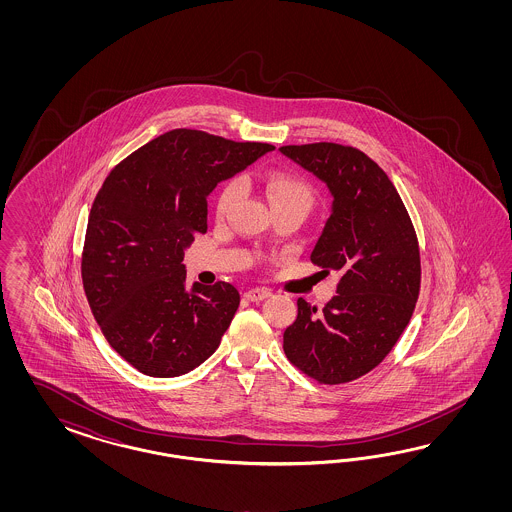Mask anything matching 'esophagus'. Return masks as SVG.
<instances>
[{"instance_id":"obj_1","label":"esophagus","mask_w":512,"mask_h":512,"mask_svg":"<svg viewBox=\"0 0 512 512\" xmlns=\"http://www.w3.org/2000/svg\"><path fill=\"white\" fill-rule=\"evenodd\" d=\"M268 296H272V291L264 289V287H255V289H249V291L244 293V298L249 300V302H261V300L268 298Z\"/></svg>"}]
</instances>
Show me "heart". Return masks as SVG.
Wrapping results in <instances>:
<instances>
[{
  "mask_svg": "<svg viewBox=\"0 0 512 512\" xmlns=\"http://www.w3.org/2000/svg\"><path fill=\"white\" fill-rule=\"evenodd\" d=\"M244 182H249V178H244ZM264 193L266 199L270 202L272 210L281 208V206H304L310 208L311 189L304 180H300L291 172H274L268 178H264ZM240 193V184L238 182H229L227 186L221 189L219 197H217L216 210L217 216H225L229 212V208L233 206Z\"/></svg>",
  "mask_w": 512,
  "mask_h": 512,
  "instance_id": "b5f03b06",
  "label": "heart"
}]
</instances>
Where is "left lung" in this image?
<instances>
[{
  "label": "left lung",
  "mask_w": 512,
  "mask_h": 512,
  "mask_svg": "<svg viewBox=\"0 0 512 512\" xmlns=\"http://www.w3.org/2000/svg\"><path fill=\"white\" fill-rule=\"evenodd\" d=\"M279 152L328 187L332 210L311 263L340 274L323 311L298 298L283 351L319 383H349L379 366L409 325L420 291L417 233L396 187L364 152L334 142Z\"/></svg>",
  "instance_id": "8db88e82"
}]
</instances>
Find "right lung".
<instances>
[{
	"label": "right lung",
	"mask_w": 512,
	"mask_h": 512,
	"mask_svg": "<svg viewBox=\"0 0 512 512\" xmlns=\"http://www.w3.org/2000/svg\"><path fill=\"white\" fill-rule=\"evenodd\" d=\"M274 146L172 129L110 171L88 217L82 283L110 347L150 377L191 372L231 325V283L186 289L184 249L206 233L214 187Z\"/></svg>",
	"instance_id": "right-lung-1"
}]
</instances>
